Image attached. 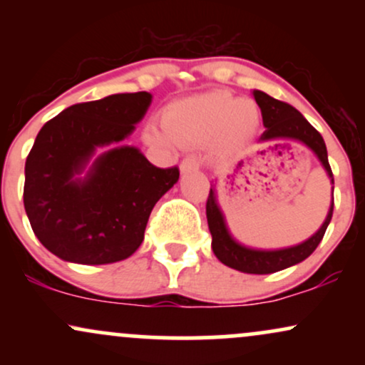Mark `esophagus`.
Listing matches in <instances>:
<instances>
[{
	"label": "esophagus",
	"mask_w": 365,
	"mask_h": 365,
	"mask_svg": "<svg viewBox=\"0 0 365 365\" xmlns=\"http://www.w3.org/2000/svg\"><path fill=\"white\" fill-rule=\"evenodd\" d=\"M199 166H200V161L197 156H187L182 163H180V170H182V173H190V171L199 170Z\"/></svg>",
	"instance_id": "1"
}]
</instances>
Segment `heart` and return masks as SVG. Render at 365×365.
Listing matches in <instances>:
<instances>
[{"mask_svg":"<svg viewBox=\"0 0 365 365\" xmlns=\"http://www.w3.org/2000/svg\"><path fill=\"white\" fill-rule=\"evenodd\" d=\"M259 125L257 106L232 92L211 91L168 104L161 113L165 135L178 145H204L233 150L254 135ZM154 142H165L156 128L148 130Z\"/></svg>","mask_w":365,"mask_h":365,"instance_id":"b5f03b06","label":"heart"}]
</instances>
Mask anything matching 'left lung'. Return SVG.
Wrapping results in <instances>:
<instances>
[{
	"mask_svg": "<svg viewBox=\"0 0 365 365\" xmlns=\"http://www.w3.org/2000/svg\"><path fill=\"white\" fill-rule=\"evenodd\" d=\"M254 99L259 104V108H261L262 123L266 127L259 140H293L307 145L319 158L321 165L324 166L326 173L331 178V183H334L324 140H322L321 133L304 118L302 113L297 111L288 103L271 98V96H267L262 91H254ZM333 206L334 202H331L328 216H326L321 228L311 238L302 242V244L276 250L252 249V247L238 244L235 238L232 237V233L228 232L223 212L217 206L215 187H211L206 202V216L209 232L212 235V252L225 266L233 267V269L242 271V273L269 274L276 273V271H282L284 267L293 266V264L302 262L304 259H307L316 250V247L319 245L322 237H324L331 216H333Z\"/></svg>",
	"mask_w": 365,
	"mask_h": 365,
	"instance_id": "8db88e82",
	"label": "left lung"
}]
</instances>
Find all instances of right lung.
I'll return each mask as SVG.
<instances>
[{"mask_svg":"<svg viewBox=\"0 0 365 365\" xmlns=\"http://www.w3.org/2000/svg\"><path fill=\"white\" fill-rule=\"evenodd\" d=\"M149 92L78 103L37 133L25 161L24 206L36 237L63 261H123L144 240L150 211L178 182L123 142L144 118Z\"/></svg>","mask_w":365,"mask_h":365,"instance_id":"obj_1","label":"right lung"}]
</instances>
